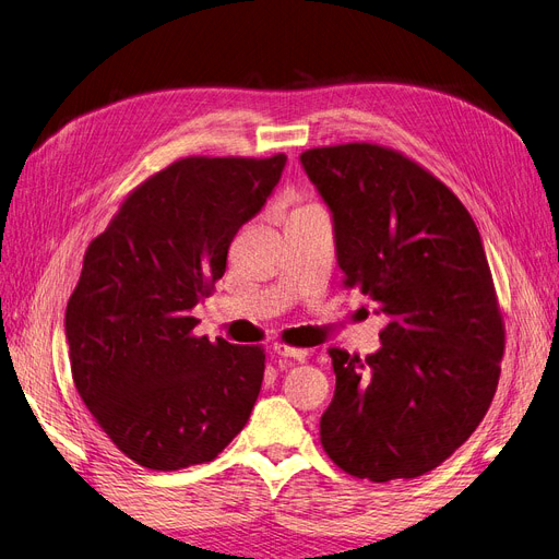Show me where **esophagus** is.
Wrapping results in <instances>:
<instances>
[{"label": "esophagus", "mask_w": 559, "mask_h": 559, "mask_svg": "<svg viewBox=\"0 0 559 559\" xmlns=\"http://www.w3.org/2000/svg\"><path fill=\"white\" fill-rule=\"evenodd\" d=\"M274 353L281 355V357H290V359H297V361H304L306 359V349L304 347H295V345H285V343H276L274 345Z\"/></svg>", "instance_id": "1"}]
</instances>
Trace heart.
Wrapping results in <instances>:
<instances>
[{
  "label": "heart",
  "mask_w": 559,
  "mask_h": 559,
  "mask_svg": "<svg viewBox=\"0 0 559 559\" xmlns=\"http://www.w3.org/2000/svg\"><path fill=\"white\" fill-rule=\"evenodd\" d=\"M308 206H313V204H299V206H297V210H295V212H301V210H308Z\"/></svg>",
  "instance_id": "b5f03b06"
}]
</instances>
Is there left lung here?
Wrapping results in <instances>:
<instances>
[{
	"mask_svg": "<svg viewBox=\"0 0 559 559\" xmlns=\"http://www.w3.org/2000/svg\"><path fill=\"white\" fill-rule=\"evenodd\" d=\"M301 163L334 214L343 287L389 316L376 355L329 347L322 449L357 479L421 477L472 436L500 380L504 318L479 230L447 183L384 144Z\"/></svg>",
	"mask_w": 559,
	"mask_h": 559,
	"instance_id": "8db88e82",
	"label": "left lung"
}]
</instances>
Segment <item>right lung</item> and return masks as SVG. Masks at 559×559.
Masks as SVG:
<instances>
[{
  "label": "right lung",
  "instance_id": "obj_1",
  "mask_svg": "<svg viewBox=\"0 0 559 559\" xmlns=\"http://www.w3.org/2000/svg\"><path fill=\"white\" fill-rule=\"evenodd\" d=\"M285 160L177 158L87 246L67 306L71 373L94 421L142 467L210 463L251 417L264 347L195 336L191 308L214 293L227 248Z\"/></svg>",
  "mask_w": 559,
  "mask_h": 559
}]
</instances>
